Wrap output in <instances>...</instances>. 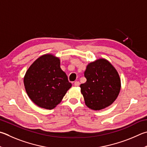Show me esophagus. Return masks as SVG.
<instances>
[{
    "label": "esophagus",
    "mask_w": 147,
    "mask_h": 147,
    "mask_svg": "<svg viewBox=\"0 0 147 147\" xmlns=\"http://www.w3.org/2000/svg\"><path fill=\"white\" fill-rule=\"evenodd\" d=\"M74 85L75 87H78L80 85V82L78 81H76L74 83Z\"/></svg>",
    "instance_id": "obj_1"
}]
</instances>
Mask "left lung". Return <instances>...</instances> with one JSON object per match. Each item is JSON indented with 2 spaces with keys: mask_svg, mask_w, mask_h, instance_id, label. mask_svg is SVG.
I'll return each mask as SVG.
<instances>
[{
  "mask_svg": "<svg viewBox=\"0 0 147 147\" xmlns=\"http://www.w3.org/2000/svg\"><path fill=\"white\" fill-rule=\"evenodd\" d=\"M84 76L87 81L80 85L85 105L100 111L113 104L121 89V79L114 67L104 58L87 65Z\"/></svg>",
  "mask_w": 147,
  "mask_h": 147,
  "instance_id": "left-lung-1",
  "label": "left lung"
}]
</instances>
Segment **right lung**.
Returning a JSON list of instances; mask_svg holds the SVG:
<instances>
[{
	"label": "right lung",
	"instance_id": "right-lung-1",
	"mask_svg": "<svg viewBox=\"0 0 147 147\" xmlns=\"http://www.w3.org/2000/svg\"><path fill=\"white\" fill-rule=\"evenodd\" d=\"M24 84L29 98L39 107L55 108L72 84L60 68L59 58L51 54L41 56L26 71Z\"/></svg>",
	"mask_w": 147,
	"mask_h": 147
}]
</instances>
